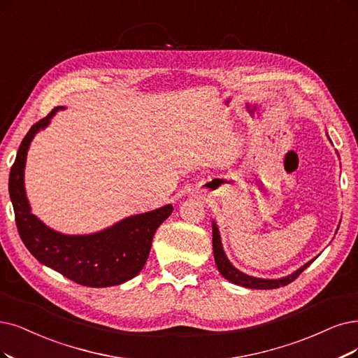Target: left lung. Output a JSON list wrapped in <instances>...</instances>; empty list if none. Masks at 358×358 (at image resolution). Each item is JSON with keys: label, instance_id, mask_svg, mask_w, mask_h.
Returning a JSON list of instances; mask_svg holds the SVG:
<instances>
[{"label": "left lung", "instance_id": "8db88e82", "mask_svg": "<svg viewBox=\"0 0 358 358\" xmlns=\"http://www.w3.org/2000/svg\"><path fill=\"white\" fill-rule=\"evenodd\" d=\"M327 138H329V136H327ZM330 143H332V140H330ZM213 248H214V259H215V264H217V268H218V271L221 273L224 279H227L229 282H231L237 286H243V287H248V289H277L280 286H286L289 283H292L296 279V277L307 267H310V264H313V261L317 257H319V255H317L315 258L310 259L307 264H303L302 267H299L292 274L280 277V279H261V277H254V275L245 274V273H242L241 270H237L233 266V264L229 261L226 252H224L220 230H218V226H217L214 220H213Z\"/></svg>", "mask_w": 358, "mask_h": 358}]
</instances>
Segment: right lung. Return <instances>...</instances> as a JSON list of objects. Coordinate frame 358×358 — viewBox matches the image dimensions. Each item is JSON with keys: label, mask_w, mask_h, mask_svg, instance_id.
<instances>
[{"label": "right lung", "mask_w": 358, "mask_h": 358, "mask_svg": "<svg viewBox=\"0 0 358 358\" xmlns=\"http://www.w3.org/2000/svg\"><path fill=\"white\" fill-rule=\"evenodd\" d=\"M63 106L32 125L17 150L10 171L8 193L15 208L20 239L44 266L72 282L88 287L122 285L136 277L149 258L157 227L172 214V205L127 217L113 226L91 234H64L50 229L32 214L24 190V166L31 141L50 125Z\"/></svg>", "instance_id": "add662e5"}]
</instances>
